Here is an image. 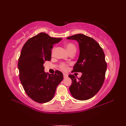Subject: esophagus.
<instances>
[{"mask_svg":"<svg viewBox=\"0 0 126 126\" xmlns=\"http://www.w3.org/2000/svg\"><path fill=\"white\" fill-rule=\"evenodd\" d=\"M63 76H64V78H66V77H68V75L67 74L64 73V74H63Z\"/></svg>","mask_w":126,"mask_h":126,"instance_id":"obj_1","label":"esophagus"}]
</instances>
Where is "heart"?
<instances>
[{"label": "heart", "mask_w": 126, "mask_h": 126, "mask_svg": "<svg viewBox=\"0 0 126 126\" xmlns=\"http://www.w3.org/2000/svg\"><path fill=\"white\" fill-rule=\"evenodd\" d=\"M65 47L66 48V50H68L69 53H70V52L73 51H76V47L75 45L73 43H67L66 44ZM54 50H55V49L53 48V49H52V53L53 52V51H54ZM61 67L62 69L65 70V69H66V65L65 64H62L61 65Z\"/></svg>", "instance_id": "1"}]
</instances>
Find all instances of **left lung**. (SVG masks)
<instances>
[{
  "label": "left lung",
  "mask_w": 126,
  "mask_h": 126,
  "mask_svg": "<svg viewBox=\"0 0 126 126\" xmlns=\"http://www.w3.org/2000/svg\"><path fill=\"white\" fill-rule=\"evenodd\" d=\"M66 39L79 43V55L73 71L82 74L78 79L69 75L72 80L69 90L76 100H87L94 96L103 85L107 66L104 53L95 40L83 34H75Z\"/></svg>",
  "instance_id": "left-lung-1"
}]
</instances>
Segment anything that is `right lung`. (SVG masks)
Wrapping results in <instances>:
<instances>
[{
    "label": "right lung",
    "instance_id": "add662e5",
    "mask_svg": "<svg viewBox=\"0 0 126 126\" xmlns=\"http://www.w3.org/2000/svg\"><path fill=\"white\" fill-rule=\"evenodd\" d=\"M62 40L41 32L28 39L18 60L19 79L26 94L38 103H46L54 96L57 85L63 79L62 72L55 74L44 71V63L50 61L53 44Z\"/></svg>",
    "mask_w": 126,
    "mask_h": 126
}]
</instances>
